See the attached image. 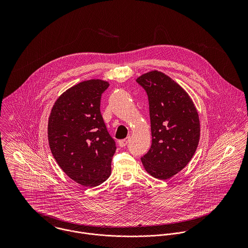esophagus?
<instances>
[{"label": "esophagus", "mask_w": 248, "mask_h": 248, "mask_svg": "<svg viewBox=\"0 0 248 248\" xmlns=\"http://www.w3.org/2000/svg\"><path fill=\"white\" fill-rule=\"evenodd\" d=\"M129 140H130V138H127V139H125V140H119L118 144H119V146H120V147H125V146L127 145V143L129 142Z\"/></svg>", "instance_id": "obj_1"}]
</instances>
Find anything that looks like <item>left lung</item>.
<instances>
[{"label":"left lung","mask_w":248,"mask_h":248,"mask_svg":"<svg viewBox=\"0 0 248 248\" xmlns=\"http://www.w3.org/2000/svg\"><path fill=\"white\" fill-rule=\"evenodd\" d=\"M137 82L148 95L152 132L142 164L152 177L165 180L192 159L201 136L199 113L189 94L165 73L149 71Z\"/></svg>","instance_id":"obj_1"}]
</instances>
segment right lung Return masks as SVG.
Here are the masks:
<instances>
[{
	"instance_id": "obj_1",
	"label": "right lung",
	"mask_w": 248,
	"mask_h": 248,
	"mask_svg": "<svg viewBox=\"0 0 248 248\" xmlns=\"http://www.w3.org/2000/svg\"><path fill=\"white\" fill-rule=\"evenodd\" d=\"M108 83L101 79L80 82L55 101L47 124L48 144L64 173L85 187L100 185L110 176L115 142L100 111Z\"/></svg>"
}]
</instances>
